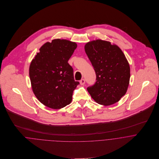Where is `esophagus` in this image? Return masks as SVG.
I'll list each match as a JSON object with an SVG mask.
<instances>
[{
  "instance_id": "34e87169",
  "label": "esophagus",
  "mask_w": 159,
  "mask_h": 159,
  "mask_svg": "<svg viewBox=\"0 0 159 159\" xmlns=\"http://www.w3.org/2000/svg\"><path fill=\"white\" fill-rule=\"evenodd\" d=\"M80 82L81 85H83V84H85V80L84 79H81Z\"/></svg>"
}]
</instances>
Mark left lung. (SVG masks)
I'll use <instances>...</instances> for the list:
<instances>
[{
  "instance_id": "8db88e82",
  "label": "left lung",
  "mask_w": 159,
  "mask_h": 159,
  "mask_svg": "<svg viewBox=\"0 0 159 159\" xmlns=\"http://www.w3.org/2000/svg\"><path fill=\"white\" fill-rule=\"evenodd\" d=\"M96 74V82L87 88L98 104L108 106L119 101L127 90L130 69L122 50L110 42L101 40L85 45Z\"/></svg>"
}]
</instances>
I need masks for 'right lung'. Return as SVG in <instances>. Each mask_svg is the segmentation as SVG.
I'll return each mask as SVG.
<instances>
[{
    "mask_svg": "<svg viewBox=\"0 0 159 159\" xmlns=\"http://www.w3.org/2000/svg\"><path fill=\"white\" fill-rule=\"evenodd\" d=\"M77 45L67 40L55 39L40 48L29 67L33 92L44 105L60 109L69 105L73 92L80 84L68 63Z\"/></svg>",
    "mask_w": 159,
    "mask_h": 159,
    "instance_id": "right-lung-1",
    "label": "right lung"
}]
</instances>
